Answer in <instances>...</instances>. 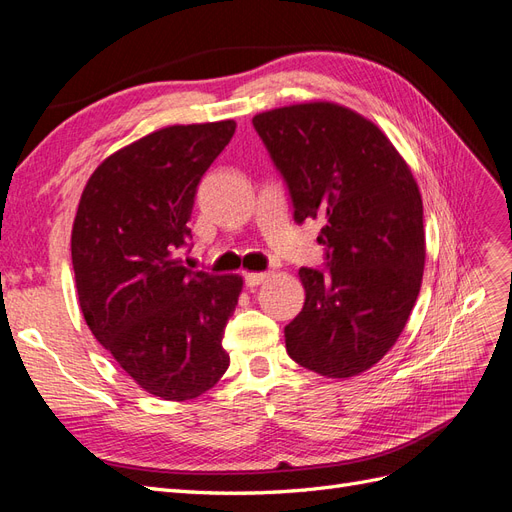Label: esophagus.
I'll list each match as a JSON object with an SVG mask.
<instances>
[{
	"mask_svg": "<svg viewBox=\"0 0 512 512\" xmlns=\"http://www.w3.org/2000/svg\"><path fill=\"white\" fill-rule=\"evenodd\" d=\"M267 277H269V273H245V286L256 288L262 282H267Z\"/></svg>",
	"mask_w": 512,
	"mask_h": 512,
	"instance_id": "1",
	"label": "esophagus"
}]
</instances>
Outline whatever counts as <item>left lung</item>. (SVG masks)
Segmentation results:
<instances>
[{
	"label": "left lung",
	"mask_w": 512,
	"mask_h": 512,
	"mask_svg": "<svg viewBox=\"0 0 512 512\" xmlns=\"http://www.w3.org/2000/svg\"><path fill=\"white\" fill-rule=\"evenodd\" d=\"M292 218H322L329 271L299 269L305 303L284 329L292 361L324 378L374 367L404 331L423 282V198L374 121L318 100L258 113Z\"/></svg>",
	"instance_id": "1"
}]
</instances>
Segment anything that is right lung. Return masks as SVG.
Here are the masks:
<instances>
[{"label": "right lung", "mask_w": 512, "mask_h": 512, "mask_svg": "<svg viewBox=\"0 0 512 512\" xmlns=\"http://www.w3.org/2000/svg\"><path fill=\"white\" fill-rule=\"evenodd\" d=\"M237 123L166 126L91 173L72 224V267L87 327L149 395L194 399L220 382L222 339L241 275L183 267L200 179Z\"/></svg>", "instance_id": "obj_1"}]
</instances>
